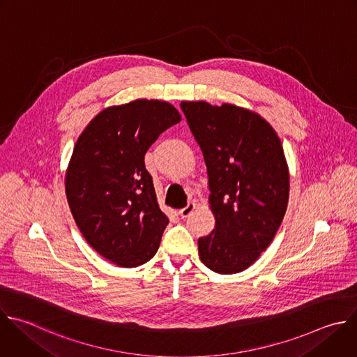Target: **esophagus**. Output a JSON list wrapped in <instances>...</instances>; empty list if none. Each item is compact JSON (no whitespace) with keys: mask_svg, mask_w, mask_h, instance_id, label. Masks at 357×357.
<instances>
[{"mask_svg":"<svg viewBox=\"0 0 357 357\" xmlns=\"http://www.w3.org/2000/svg\"><path fill=\"white\" fill-rule=\"evenodd\" d=\"M193 210H195V203H188L183 208L179 210V215H181L182 218H186V217H189V214H190Z\"/></svg>","mask_w":357,"mask_h":357,"instance_id":"1","label":"esophagus"}]
</instances>
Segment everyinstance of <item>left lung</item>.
Listing matches in <instances>:
<instances>
[{"mask_svg":"<svg viewBox=\"0 0 357 357\" xmlns=\"http://www.w3.org/2000/svg\"><path fill=\"white\" fill-rule=\"evenodd\" d=\"M207 167L214 229L199 238V257L215 273H238L272 243L289 202L282 143L259 114L224 103L182 102Z\"/></svg>","mask_w":357,"mask_h":357,"instance_id":"8db88e82","label":"left lung"}]
</instances>
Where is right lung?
Instances as JSON below:
<instances>
[{"mask_svg": "<svg viewBox=\"0 0 357 357\" xmlns=\"http://www.w3.org/2000/svg\"><path fill=\"white\" fill-rule=\"evenodd\" d=\"M178 122L171 103L137 99L102 110L77 140L67 200L86 243L119 266L136 268L158 251L169 220L157 204L144 155Z\"/></svg>", "mask_w": 357, "mask_h": 357, "instance_id": "add662e5", "label": "right lung"}]
</instances>
